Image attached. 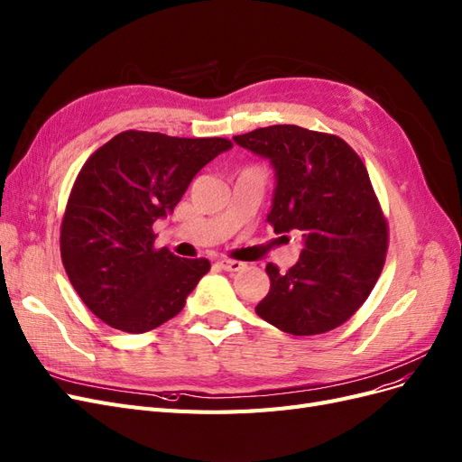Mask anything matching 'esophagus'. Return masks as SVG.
<instances>
[{
	"label": "esophagus",
	"instance_id": "obj_1",
	"mask_svg": "<svg viewBox=\"0 0 462 462\" xmlns=\"http://www.w3.org/2000/svg\"><path fill=\"white\" fill-rule=\"evenodd\" d=\"M218 266L222 271H226V273H237V271H242L244 269V263H240V261H232V259H222V261H218Z\"/></svg>",
	"mask_w": 462,
	"mask_h": 462
}]
</instances>
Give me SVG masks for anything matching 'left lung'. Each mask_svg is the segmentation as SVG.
<instances>
[{
	"label": "left lung",
	"mask_w": 462,
	"mask_h": 462,
	"mask_svg": "<svg viewBox=\"0 0 462 462\" xmlns=\"http://www.w3.org/2000/svg\"><path fill=\"white\" fill-rule=\"evenodd\" d=\"M234 142L271 162L266 220L274 232H303L301 255L286 274L266 264L271 290L255 312L291 336L337 328L374 288L388 249L366 167L341 138L293 125L257 128Z\"/></svg>",
	"instance_id": "8db88e82"
}]
</instances>
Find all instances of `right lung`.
<instances>
[{
    "instance_id": "add662e5",
    "label": "right lung",
    "mask_w": 462,
    "mask_h": 462,
    "mask_svg": "<svg viewBox=\"0 0 462 462\" xmlns=\"http://www.w3.org/2000/svg\"><path fill=\"white\" fill-rule=\"evenodd\" d=\"M228 150L225 138L128 130L86 161L63 217L61 257L80 300L111 328H157L209 273L207 259L155 251L153 222L171 215L193 176Z\"/></svg>"
}]
</instances>
